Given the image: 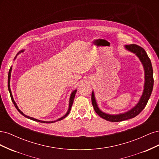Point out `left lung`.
<instances>
[{"mask_svg": "<svg viewBox=\"0 0 159 159\" xmlns=\"http://www.w3.org/2000/svg\"><path fill=\"white\" fill-rule=\"evenodd\" d=\"M125 48L131 52L137 57L141 61V63L143 66L144 70H145V85H144V90L143 95L141 97L139 102L131 110L129 111L125 112L124 113L119 114V115H109L105 113L102 112L101 111L96 103L94 92L92 91L91 93V102L93 106L95 111L96 112L98 115L103 119L107 120L108 121L111 122H119L125 121V120H127L129 119H132L134 117H136L140 113L143 109L145 107L148 101L150 98V96L151 95L152 88H153V84H154V80H153V71H152V67L151 64V61L150 58H149L147 52L144 50L142 47L139 46L137 44H130V45H125Z\"/></svg>", "mask_w": 159, "mask_h": 159, "instance_id": "8db88e82", "label": "left lung"}]
</instances>
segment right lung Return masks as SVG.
Returning <instances> with one entry per match:
<instances>
[{"mask_svg":"<svg viewBox=\"0 0 159 159\" xmlns=\"http://www.w3.org/2000/svg\"><path fill=\"white\" fill-rule=\"evenodd\" d=\"M23 52H24V50H21L20 52H19L18 53V54H17V55H18L19 54H20V53ZM17 55L16 56L15 58L16 57ZM15 58H14V59H15ZM11 71H12V67H11L10 70H9L8 75V91H9V93H10L11 98V99H12V103H14V106H15V107H16V109L18 111L19 113H20V114H22V115H23V116H25V117H26V118H28V119H31V120H33V121H38V122H40V123H52L56 122V121H61V120H62L63 119H64L66 117L68 116V114H69V113H70V110H71V109L72 105H73V103H74V99L75 95V93H76L77 90H74V91H73V92L71 93V96H70V103H69V108H68V111H67V113L64 115L63 117H61V118H60V119H57V120H56V121H40V120H38V119H34V118H33V117H29V116H27V115H26L25 114H24V113L18 109V106H17L16 103H15V102H14V99H13L12 95V92H11V88H10V80H11Z\"/></svg>","mask_w":159,"mask_h":159,"instance_id":"obj_1","label":"right lung"}]
</instances>
